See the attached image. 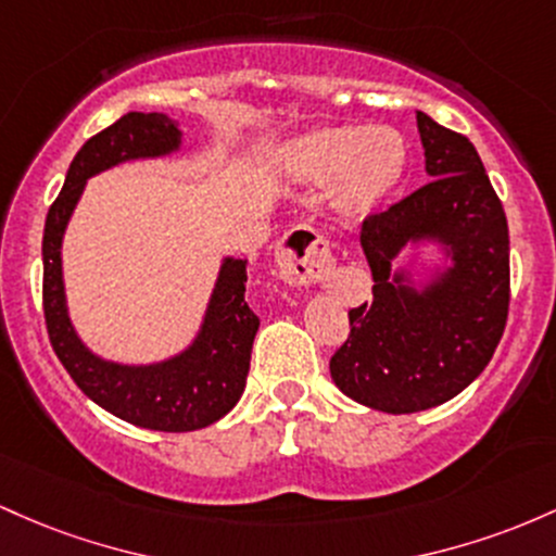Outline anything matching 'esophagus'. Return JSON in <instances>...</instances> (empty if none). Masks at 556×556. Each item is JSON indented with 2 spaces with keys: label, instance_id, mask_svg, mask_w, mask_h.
I'll list each match as a JSON object with an SVG mask.
<instances>
[{
  "label": "esophagus",
  "instance_id": "34e87169",
  "mask_svg": "<svg viewBox=\"0 0 556 556\" xmlns=\"http://www.w3.org/2000/svg\"><path fill=\"white\" fill-rule=\"evenodd\" d=\"M276 262L280 278L294 286H307L328 276L333 257H330L328 241L315 228L296 226L286 233Z\"/></svg>",
  "mask_w": 556,
  "mask_h": 556
}]
</instances>
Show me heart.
Returning a JSON list of instances; mask_svg holds the SVG:
<instances>
[{"instance_id": "heart-1", "label": "heart", "mask_w": 556, "mask_h": 556, "mask_svg": "<svg viewBox=\"0 0 556 556\" xmlns=\"http://www.w3.org/2000/svg\"><path fill=\"white\" fill-rule=\"evenodd\" d=\"M402 134L389 126H323L299 136L286 152V167L296 180L333 178V197L344 212L359 215L389 194L404 173Z\"/></svg>"}]
</instances>
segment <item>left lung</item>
<instances>
[{"label": "left lung", "instance_id": "1", "mask_svg": "<svg viewBox=\"0 0 556 556\" xmlns=\"http://www.w3.org/2000/svg\"><path fill=\"white\" fill-rule=\"evenodd\" d=\"M426 186L367 215L359 244L372 270V302L349 309V339L330 378L354 402L409 415L467 389L494 357L509 312V228L476 147L417 112ZM433 240L450 267L417 290L390 267L409 243Z\"/></svg>", "mask_w": 556, "mask_h": 556}]
</instances>
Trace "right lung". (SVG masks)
Here are the masks:
<instances>
[{
	"label": "right lung",
	"instance_id": "1",
	"mask_svg": "<svg viewBox=\"0 0 556 556\" xmlns=\"http://www.w3.org/2000/svg\"><path fill=\"white\" fill-rule=\"evenodd\" d=\"M180 128L162 112H128L91 136L67 167L65 186L43 223V320L65 370L91 402L130 426L186 433L207 428L244 394L260 317L247 304V260L226 257L202 328L189 349L154 365H121L86 349L67 315L62 236L86 180L128 160L165 157L180 149Z\"/></svg>",
	"mask_w": 556,
	"mask_h": 556
}]
</instances>
